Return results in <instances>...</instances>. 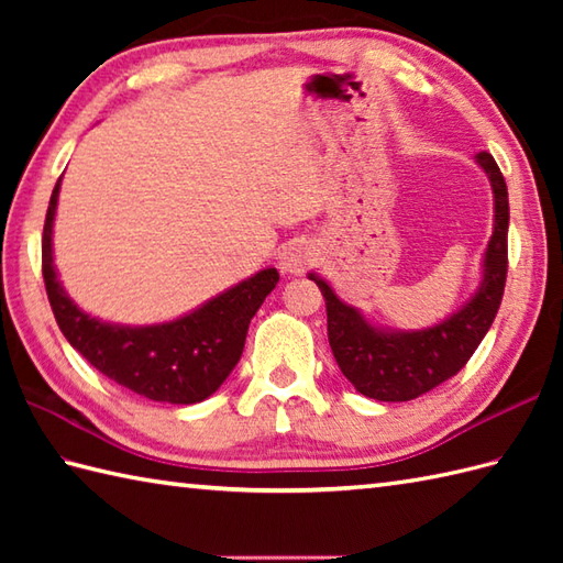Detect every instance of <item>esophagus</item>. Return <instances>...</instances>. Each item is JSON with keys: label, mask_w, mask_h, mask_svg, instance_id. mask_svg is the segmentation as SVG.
I'll return each instance as SVG.
<instances>
[{"label": "esophagus", "mask_w": 563, "mask_h": 563, "mask_svg": "<svg viewBox=\"0 0 563 563\" xmlns=\"http://www.w3.org/2000/svg\"><path fill=\"white\" fill-rule=\"evenodd\" d=\"M314 261H317V246L312 242H307V239H295V242L283 246L278 266L283 273L300 275L312 266Z\"/></svg>", "instance_id": "34e87169"}]
</instances>
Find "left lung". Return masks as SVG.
Here are the masks:
<instances>
[{
  "mask_svg": "<svg viewBox=\"0 0 563 563\" xmlns=\"http://www.w3.org/2000/svg\"><path fill=\"white\" fill-rule=\"evenodd\" d=\"M494 190V234L476 292L440 324L418 331L379 329L361 309L339 300L331 285L309 273L327 300L329 345L351 385L377 401H411L457 375L492 329L508 273V188L488 152L476 154Z\"/></svg>",
  "mask_w": 563,
  "mask_h": 563,
  "instance_id": "8db88e82",
  "label": "left lung"
}]
</instances>
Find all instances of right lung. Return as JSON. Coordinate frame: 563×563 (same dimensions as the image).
<instances>
[{
	"label": "right lung",
	"instance_id": "right-lung-1",
	"mask_svg": "<svg viewBox=\"0 0 563 563\" xmlns=\"http://www.w3.org/2000/svg\"><path fill=\"white\" fill-rule=\"evenodd\" d=\"M59 181L43 227V280L59 331L87 361L121 387L166 404H198L220 389L244 351L251 319L278 285L275 268H263L194 312L152 327L109 324L79 309L57 280L53 220Z\"/></svg>",
	"mask_w": 563,
	"mask_h": 563
}]
</instances>
